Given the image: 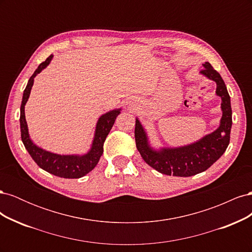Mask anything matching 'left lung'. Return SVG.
<instances>
[{
    "mask_svg": "<svg viewBox=\"0 0 252 252\" xmlns=\"http://www.w3.org/2000/svg\"><path fill=\"white\" fill-rule=\"evenodd\" d=\"M203 66L204 69L201 70V73L217 83V95L222 98L223 116L220 127L216 131L188 146L163 148L156 151L149 146L146 132L144 131L140 121L135 120L134 138L136 148L145 162L163 174L191 177L203 172L223 156L229 145L232 125L229 94L222 77L216 69H213L211 64L205 62Z\"/></svg>",
    "mask_w": 252,
    "mask_h": 252,
    "instance_id": "left-lung-1",
    "label": "left lung"
}]
</instances>
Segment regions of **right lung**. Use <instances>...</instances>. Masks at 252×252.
Instances as JSON below:
<instances>
[{
	"mask_svg": "<svg viewBox=\"0 0 252 252\" xmlns=\"http://www.w3.org/2000/svg\"><path fill=\"white\" fill-rule=\"evenodd\" d=\"M52 59V56H49L43 63L36 68L34 73L30 77L27 86L23 94V100L21 104V116H20V124H21V138L27 149L28 154L33 158V161L41 167L42 169L47 171L53 175H57L64 179H79L87 174L89 171L93 170L96 166L98 159L103 155V145L106 140V136L108 135L110 129L112 128L114 121L121 113V109L112 110L98 119L95 134L93 146L90 151L84 156H60L56 154H51L46 150L39 148L30 140L28 134V128L25 119V104L28 100L30 90L33 85V79L37 73H40L45 67H46Z\"/></svg>",
	"mask_w": 252,
	"mask_h": 252,
	"instance_id": "add662e5",
	"label": "right lung"
}]
</instances>
